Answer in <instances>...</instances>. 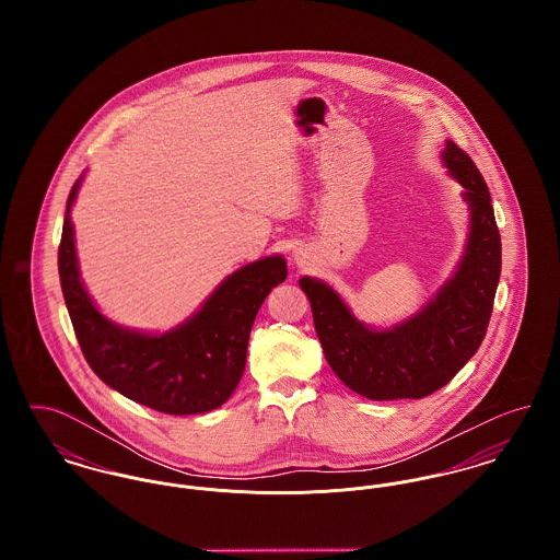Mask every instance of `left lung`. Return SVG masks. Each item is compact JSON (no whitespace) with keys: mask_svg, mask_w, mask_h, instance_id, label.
<instances>
[{"mask_svg":"<svg viewBox=\"0 0 560 560\" xmlns=\"http://www.w3.org/2000/svg\"><path fill=\"white\" fill-rule=\"evenodd\" d=\"M441 158L464 187L470 233L452 279L422 311L388 329H373L327 283L300 279L329 368L368 399H422L443 388L479 350L491 319L502 270L491 195L475 161L453 140L445 142Z\"/></svg>","mask_w":560,"mask_h":560,"instance_id":"1","label":"left lung"}]
</instances>
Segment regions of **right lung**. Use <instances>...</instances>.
<instances>
[{"label":"right lung","instance_id":"obj_1","mask_svg":"<svg viewBox=\"0 0 560 560\" xmlns=\"http://www.w3.org/2000/svg\"><path fill=\"white\" fill-rule=\"evenodd\" d=\"M71 188L58 247V275L81 352L107 386L170 416L208 413L233 395L245 370L254 319L272 288L285 281L288 265L268 256L229 275L203 306L165 334H144L107 319L80 279Z\"/></svg>","mask_w":560,"mask_h":560}]
</instances>
